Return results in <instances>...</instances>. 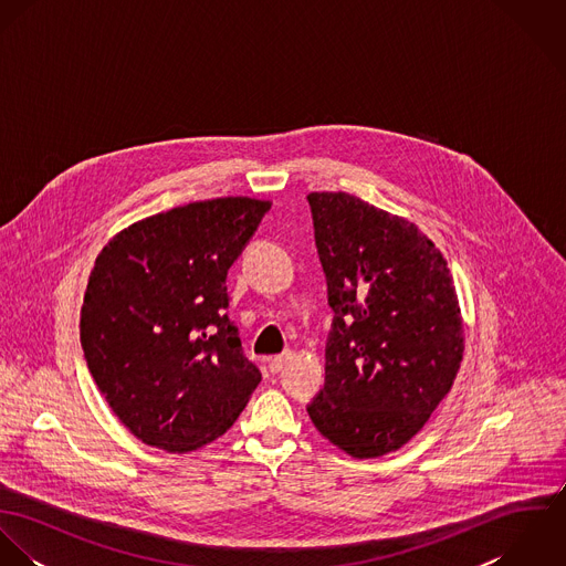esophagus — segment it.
<instances>
[{"mask_svg": "<svg viewBox=\"0 0 566 566\" xmlns=\"http://www.w3.org/2000/svg\"><path fill=\"white\" fill-rule=\"evenodd\" d=\"M290 359H292V353H290V350H285V353H281V355L272 357V359L268 361V368H270V373H272V375L281 373V370H283L287 364H290Z\"/></svg>", "mask_w": 566, "mask_h": 566, "instance_id": "34e87169", "label": "esophagus"}]
</instances>
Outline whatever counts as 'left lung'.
Returning <instances> with one entry per match:
<instances>
[{
  "instance_id": "left-lung-1",
  "label": "left lung",
  "mask_w": 566,
  "mask_h": 566,
  "mask_svg": "<svg viewBox=\"0 0 566 566\" xmlns=\"http://www.w3.org/2000/svg\"><path fill=\"white\" fill-rule=\"evenodd\" d=\"M333 323L316 429L353 458L411 440L449 395L464 328L442 252L416 224L350 193H310Z\"/></svg>"
}]
</instances>
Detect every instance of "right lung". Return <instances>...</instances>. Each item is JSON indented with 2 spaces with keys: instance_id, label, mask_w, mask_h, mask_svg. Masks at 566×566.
<instances>
[{
  "instance_id": "add662e5",
  "label": "right lung",
  "mask_w": 566,
  "mask_h": 566,
  "mask_svg": "<svg viewBox=\"0 0 566 566\" xmlns=\"http://www.w3.org/2000/svg\"><path fill=\"white\" fill-rule=\"evenodd\" d=\"M270 202H189L124 229L88 276L81 342L93 381L146 444L189 453L220 438L261 381L231 323L227 274Z\"/></svg>"
}]
</instances>
